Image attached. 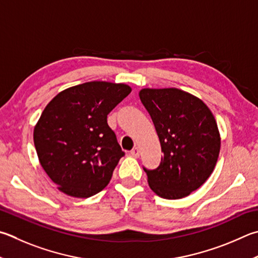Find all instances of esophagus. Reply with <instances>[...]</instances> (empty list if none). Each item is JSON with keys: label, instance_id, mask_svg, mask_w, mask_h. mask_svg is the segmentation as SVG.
Masks as SVG:
<instances>
[{"label": "esophagus", "instance_id": "1", "mask_svg": "<svg viewBox=\"0 0 258 258\" xmlns=\"http://www.w3.org/2000/svg\"><path fill=\"white\" fill-rule=\"evenodd\" d=\"M131 154H132V156H133L134 158H139V157H140V149L135 147V148L132 150V151H131Z\"/></svg>", "mask_w": 258, "mask_h": 258}]
</instances>
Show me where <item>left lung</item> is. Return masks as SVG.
Returning a JSON list of instances; mask_svg holds the SVG:
<instances>
[{"mask_svg":"<svg viewBox=\"0 0 258 258\" xmlns=\"http://www.w3.org/2000/svg\"><path fill=\"white\" fill-rule=\"evenodd\" d=\"M156 127L163 157L148 170L150 188L162 199L178 200L200 188L217 165L221 139L209 107L176 88L139 92Z\"/></svg>","mask_w":258,"mask_h":258,"instance_id":"1","label":"left lung"}]
</instances>
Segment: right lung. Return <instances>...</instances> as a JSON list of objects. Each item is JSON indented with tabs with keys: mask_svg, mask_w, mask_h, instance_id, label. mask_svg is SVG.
<instances>
[{
	"mask_svg": "<svg viewBox=\"0 0 258 258\" xmlns=\"http://www.w3.org/2000/svg\"><path fill=\"white\" fill-rule=\"evenodd\" d=\"M131 91L124 83L86 82L60 91L45 107L34 143L41 167L64 194L87 199L108 185L125 153L107 115Z\"/></svg>",
	"mask_w": 258,
	"mask_h": 258,
	"instance_id": "1",
	"label": "right lung"
}]
</instances>
